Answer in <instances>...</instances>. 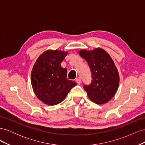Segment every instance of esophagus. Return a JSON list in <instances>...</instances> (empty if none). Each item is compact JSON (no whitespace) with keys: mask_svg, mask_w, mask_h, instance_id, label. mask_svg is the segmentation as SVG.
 <instances>
[{"mask_svg":"<svg viewBox=\"0 0 145 145\" xmlns=\"http://www.w3.org/2000/svg\"><path fill=\"white\" fill-rule=\"evenodd\" d=\"M76 82L78 83V85H80V83H81V79H80V77H77L76 79Z\"/></svg>","mask_w":145,"mask_h":145,"instance_id":"34e87169","label":"esophagus"}]
</instances>
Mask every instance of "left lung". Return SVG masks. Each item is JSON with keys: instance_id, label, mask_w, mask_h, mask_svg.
I'll list each match as a JSON object with an SVG mask.
<instances>
[{"instance_id": "obj_1", "label": "left lung", "mask_w": 145, "mask_h": 145, "mask_svg": "<svg viewBox=\"0 0 145 145\" xmlns=\"http://www.w3.org/2000/svg\"><path fill=\"white\" fill-rule=\"evenodd\" d=\"M79 55L88 63L92 74L89 85H83L89 99L93 102L102 105L108 102L118 89L119 74L113 60L102 48L92 51L81 50Z\"/></svg>"}]
</instances>
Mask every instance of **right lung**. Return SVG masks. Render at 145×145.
Instances as JSON below:
<instances>
[{"label": "right lung", "instance_id": "add662e5", "mask_svg": "<svg viewBox=\"0 0 145 145\" xmlns=\"http://www.w3.org/2000/svg\"><path fill=\"white\" fill-rule=\"evenodd\" d=\"M68 52L47 50L39 57L31 74L34 94L43 103L52 106L61 103L77 83L67 78V69L61 67Z\"/></svg>", "mask_w": 145, "mask_h": 145}]
</instances>
